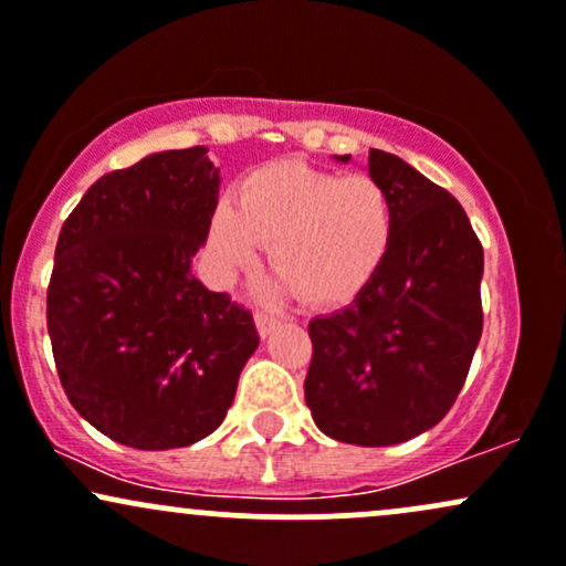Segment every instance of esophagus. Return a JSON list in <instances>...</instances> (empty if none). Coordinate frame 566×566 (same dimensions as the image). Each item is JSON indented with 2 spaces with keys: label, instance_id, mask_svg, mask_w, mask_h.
<instances>
[{
  "label": "esophagus",
  "instance_id": "34e87169",
  "mask_svg": "<svg viewBox=\"0 0 566 566\" xmlns=\"http://www.w3.org/2000/svg\"><path fill=\"white\" fill-rule=\"evenodd\" d=\"M253 323H256V332H259V336H262V339H266V336H270L272 332H275L277 317H275V315H270V313H256V315H253Z\"/></svg>",
  "mask_w": 566,
  "mask_h": 566
}]
</instances>
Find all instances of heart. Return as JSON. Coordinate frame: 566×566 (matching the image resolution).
I'll list each match as a JSON object with an SVG mask.
<instances>
[{
	"instance_id": "b5f03b06",
	"label": "heart",
	"mask_w": 566,
	"mask_h": 566,
	"mask_svg": "<svg viewBox=\"0 0 566 566\" xmlns=\"http://www.w3.org/2000/svg\"><path fill=\"white\" fill-rule=\"evenodd\" d=\"M392 234L396 208L382 184L300 160L245 174L234 202H216L208 221L221 281L256 264L270 243L272 270L307 304L353 300L379 272Z\"/></svg>"
}]
</instances>
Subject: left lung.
<instances>
[{"label": "left lung", "mask_w": 566, "mask_h": 566, "mask_svg": "<svg viewBox=\"0 0 566 566\" xmlns=\"http://www.w3.org/2000/svg\"><path fill=\"white\" fill-rule=\"evenodd\" d=\"M368 176L390 192L396 234L355 300L310 321L304 401L334 441L392 447L436 428L465 385L484 249L460 202L401 157L368 149Z\"/></svg>", "instance_id": "1"}]
</instances>
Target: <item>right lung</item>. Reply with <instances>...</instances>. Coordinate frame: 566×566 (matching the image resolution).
I'll return each instance as SVG.
<instances>
[{"instance_id":"add662e5","label":"right lung","mask_w":566,"mask_h":566,"mask_svg":"<svg viewBox=\"0 0 566 566\" xmlns=\"http://www.w3.org/2000/svg\"><path fill=\"white\" fill-rule=\"evenodd\" d=\"M206 146L101 176L63 221L48 334L69 401L123 447L163 452L224 422L253 317L192 275L219 202Z\"/></svg>"}]
</instances>
